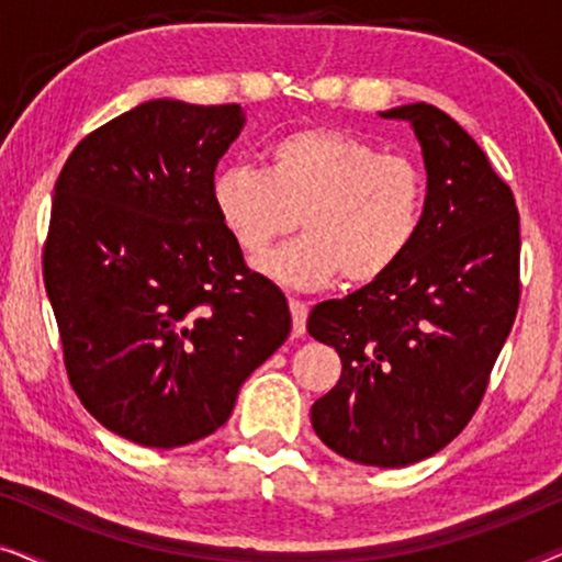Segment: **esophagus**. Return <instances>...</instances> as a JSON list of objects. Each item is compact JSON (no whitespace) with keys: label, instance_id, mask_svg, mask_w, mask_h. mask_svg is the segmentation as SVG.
<instances>
[{"label":"esophagus","instance_id":"obj_1","mask_svg":"<svg viewBox=\"0 0 562 562\" xmlns=\"http://www.w3.org/2000/svg\"><path fill=\"white\" fill-rule=\"evenodd\" d=\"M289 306H291V335L302 337L306 329V314H310V306L299 302V299H289Z\"/></svg>","mask_w":562,"mask_h":562}]
</instances>
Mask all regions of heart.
<instances>
[{"label":"heart","instance_id":"1","mask_svg":"<svg viewBox=\"0 0 562 562\" xmlns=\"http://www.w3.org/2000/svg\"><path fill=\"white\" fill-rule=\"evenodd\" d=\"M212 206L248 256H263L299 225L304 233L258 260L266 279L319 289L342 276L373 283L406 258L422 233L427 179L414 160L386 156L340 130H294L268 145L266 168L227 166Z\"/></svg>","mask_w":562,"mask_h":562}]
</instances>
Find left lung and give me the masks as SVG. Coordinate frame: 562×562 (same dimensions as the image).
<instances>
[{
	"label": "left lung",
	"instance_id": "8db88e82",
	"mask_svg": "<svg viewBox=\"0 0 562 562\" xmlns=\"http://www.w3.org/2000/svg\"><path fill=\"white\" fill-rule=\"evenodd\" d=\"M419 140L427 210L394 271L312 310L340 381L312 406L337 456L402 468L440 452L473 417L519 306V212L479 143L432 104L379 112Z\"/></svg>",
	"mask_w": 562,
	"mask_h": 562
}]
</instances>
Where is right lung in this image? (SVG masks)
<instances>
[{
    "label": "right lung",
    "instance_id": "obj_1",
    "mask_svg": "<svg viewBox=\"0 0 562 562\" xmlns=\"http://www.w3.org/2000/svg\"><path fill=\"white\" fill-rule=\"evenodd\" d=\"M240 104L150 99L83 137L56 181L43 281L87 412L145 448L233 414L291 333L286 296L245 268L212 206Z\"/></svg>",
    "mask_w": 562,
    "mask_h": 562
}]
</instances>
